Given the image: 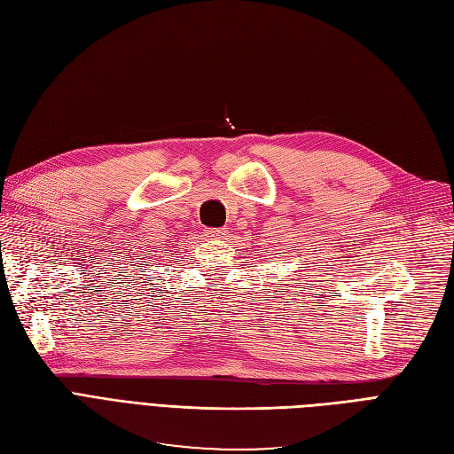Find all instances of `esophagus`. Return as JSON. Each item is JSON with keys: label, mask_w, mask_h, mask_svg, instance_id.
I'll return each instance as SVG.
<instances>
[{"label": "esophagus", "mask_w": 454, "mask_h": 454, "mask_svg": "<svg viewBox=\"0 0 454 454\" xmlns=\"http://www.w3.org/2000/svg\"><path fill=\"white\" fill-rule=\"evenodd\" d=\"M206 237H212V239H222L225 235V229H204Z\"/></svg>", "instance_id": "1"}]
</instances>
